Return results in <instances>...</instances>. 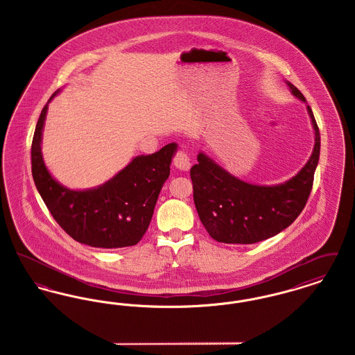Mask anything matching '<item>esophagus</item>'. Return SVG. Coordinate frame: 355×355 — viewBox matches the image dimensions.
I'll return each mask as SVG.
<instances>
[{
	"mask_svg": "<svg viewBox=\"0 0 355 355\" xmlns=\"http://www.w3.org/2000/svg\"><path fill=\"white\" fill-rule=\"evenodd\" d=\"M173 164H174V166L177 169L181 170V171H187V170L190 169V166H191L190 158H189L187 153L184 152V150H181V152L175 154V157L173 159Z\"/></svg>",
	"mask_w": 355,
	"mask_h": 355,
	"instance_id": "1",
	"label": "esophagus"
}]
</instances>
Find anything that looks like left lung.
Listing matches in <instances>:
<instances>
[{
    "label": "left lung",
    "mask_w": 355,
    "mask_h": 355,
    "mask_svg": "<svg viewBox=\"0 0 355 355\" xmlns=\"http://www.w3.org/2000/svg\"><path fill=\"white\" fill-rule=\"evenodd\" d=\"M290 93L306 103L314 130V148L304 168L282 184L258 185L223 169L198 153L191 169L193 196L200 220L210 236L222 243H255L277 236L304 210L320 161L321 135L304 94L288 81Z\"/></svg>",
    "instance_id": "left-lung-1"
}]
</instances>
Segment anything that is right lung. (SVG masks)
I'll use <instances>...</instances> for the list:
<instances>
[{
  "instance_id": "add662e5",
  "label": "right lung",
  "mask_w": 355,
  "mask_h": 355,
  "mask_svg": "<svg viewBox=\"0 0 355 355\" xmlns=\"http://www.w3.org/2000/svg\"><path fill=\"white\" fill-rule=\"evenodd\" d=\"M42 109L32 142L34 184L53 218L73 239L92 248L117 249L141 241L152 220L159 191L169 178L178 145L137 155L110 180L89 189H69L57 181L42 157V133L48 106Z\"/></svg>"
}]
</instances>
